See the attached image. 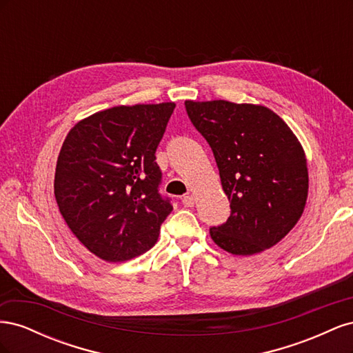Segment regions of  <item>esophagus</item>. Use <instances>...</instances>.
<instances>
[{
	"instance_id": "esophagus-1",
	"label": "esophagus",
	"mask_w": 353,
	"mask_h": 353,
	"mask_svg": "<svg viewBox=\"0 0 353 353\" xmlns=\"http://www.w3.org/2000/svg\"><path fill=\"white\" fill-rule=\"evenodd\" d=\"M194 203H196V199H194V196H193V194L184 196V199H183V205H184L185 208H193V206H194Z\"/></svg>"
}]
</instances>
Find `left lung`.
<instances>
[{
  "label": "left lung",
  "instance_id": "1",
  "mask_svg": "<svg viewBox=\"0 0 353 353\" xmlns=\"http://www.w3.org/2000/svg\"><path fill=\"white\" fill-rule=\"evenodd\" d=\"M219 169L231 215L210 228L221 249L261 253L281 241L305 210L309 176L302 144L288 125L261 104L185 101Z\"/></svg>",
  "mask_w": 353,
  "mask_h": 353
}]
</instances>
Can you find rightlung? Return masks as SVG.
<instances>
[{
    "mask_svg": "<svg viewBox=\"0 0 353 353\" xmlns=\"http://www.w3.org/2000/svg\"><path fill=\"white\" fill-rule=\"evenodd\" d=\"M175 103L114 105L79 121L57 159L54 196L85 248L108 262L130 261L156 244L172 212L159 194L154 162Z\"/></svg>",
    "mask_w": 353,
    "mask_h": 353,
    "instance_id": "right-lung-1",
    "label": "right lung"
}]
</instances>
